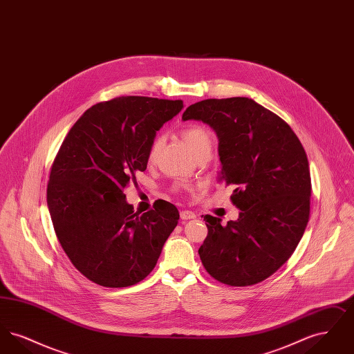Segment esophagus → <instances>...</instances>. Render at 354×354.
<instances>
[{"label":"esophagus","instance_id":"34e87169","mask_svg":"<svg viewBox=\"0 0 354 354\" xmlns=\"http://www.w3.org/2000/svg\"><path fill=\"white\" fill-rule=\"evenodd\" d=\"M196 215L192 211H180V219L182 220H191L195 219Z\"/></svg>","mask_w":354,"mask_h":354}]
</instances>
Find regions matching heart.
Segmentation results:
<instances>
[{
  "label": "heart",
  "mask_w": 354,
  "mask_h": 354,
  "mask_svg": "<svg viewBox=\"0 0 354 354\" xmlns=\"http://www.w3.org/2000/svg\"><path fill=\"white\" fill-rule=\"evenodd\" d=\"M182 138H183L188 150L194 156H196L202 152L212 151V138L202 126H198V124L187 126L182 130ZM162 145H163V140L160 136H158L152 140L149 155H147L150 162L155 160L156 155L162 149Z\"/></svg>",
  "instance_id": "1"
}]
</instances>
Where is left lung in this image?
Segmentation results:
<instances>
[{
	"label": "left lung",
	"mask_w": 354,
	"mask_h": 354,
	"mask_svg": "<svg viewBox=\"0 0 354 354\" xmlns=\"http://www.w3.org/2000/svg\"><path fill=\"white\" fill-rule=\"evenodd\" d=\"M183 120H202L219 139L218 182L234 185L239 219L205 215L199 256L227 286L257 284L295 252L309 220L310 174L301 142L286 122L245 97L191 104Z\"/></svg>",
	"instance_id": "8db88e82"
}]
</instances>
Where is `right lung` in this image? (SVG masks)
Masks as SVG:
<instances>
[{
	"label": "right lung",
	"mask_w": 354,
	"mask_h": 354,
	"mask_svg": "<svg viewBox=\"0 0 354 354\" xmlns=\"http://www.w3.org/2000/svg\"><path fill=\"white\" fill-rule=\"evenodd\" d=\"M183 101L119 97L94 104L70 129L53 163L48 207L73 266L95 284L134 286L150 274L178 224L165 202L139 215L124 187L145 171L156 131Z\"/></svg>",
	"instance_id": "obj_1"
}]
</instances>
